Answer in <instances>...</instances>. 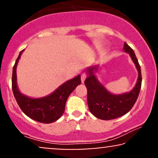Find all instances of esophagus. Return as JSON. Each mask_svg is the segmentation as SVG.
<instances>
[{
    "label": "esophagus",
    "mask_w": 158,
    "mask_h": 158,
    "mask_svg": "<svg viewBox=\"0 0 158 158\" xmlns=\"http://www.w3.org/2000/svg\"><path fill=\"white\" fill-rule=\"evenodd\" d=\"M86 77H87V75L86 74H85V73H82L81 74V82H84L85 81V79H86Z\"/></svg>",
    "instance_id": "obj_1"
}]
</instances>
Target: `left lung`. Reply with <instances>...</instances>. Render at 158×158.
Listing matches in <instances>:
<instances>
[{
	"mask_svg": "<svg viewBox=\"0 0 158 158\" xmlns=\"http://www.w3.org/2000/svg\"><path fill=\"white\" fill-rule=\"evenodd\" d=\"M123 50L129 53L138 71V78L136 85L128 93L119 95L110 94L98 81L94 74V71L97 70L98 66H93L87 69L88 77L85 79V85L88 90L87 99L88 108L90 113L103 120L118 118L128 113L135 105L140 91L142 76L138 60L134 50L126 42L124 43Z\"/></svg>",
	"mask_w": 158,
	"mask_h": 158,
	"instance_id": "left-lung-1",
	"label": "left lung"
}]
</instances>
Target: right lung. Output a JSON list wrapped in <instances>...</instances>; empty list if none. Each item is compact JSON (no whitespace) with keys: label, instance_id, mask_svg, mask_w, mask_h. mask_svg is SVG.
<instances>
[{"label":"right lung","instance_id":"obj_1","mask_svg":"<svg viewBox=\"0 0 158 158\" xmlns=\"http://www.w3.org/2000/svg\"><path fill=\"white\" fill-rule=\"evenodd\" d=\"M23 51L20 52L12 70V88L17 103L27 117L42 123H51L59 119L64 113L66 101L70 94L81 84L80 75L67 81L53 93L41 98H30L19 91L17 86L16 68Z\"/></svg>","mask_w":158,"mask_h":158}]
</instances>
